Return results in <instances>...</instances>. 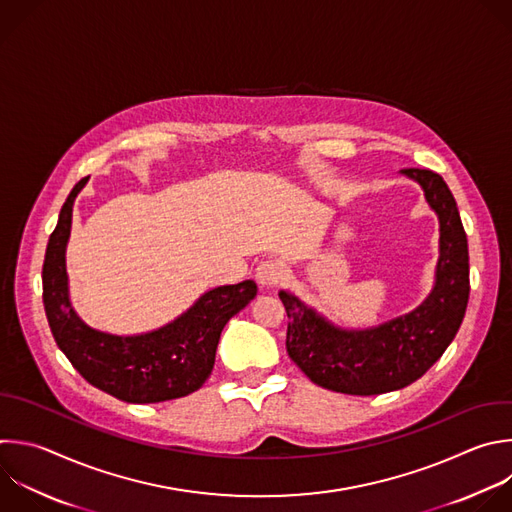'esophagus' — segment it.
<instances>
[{"label": "esophagus", "mask_w": 512, "mask_h": 512, "mask_svg": "<svg viewBox=\"0 0 512 512\" xmlns=\"http://www.w3.org/2000/svg\"><path fill=\"white\" fill-rule=\"evenodd\" d=\"M255 277H257V281L263 287H275V285H279L283 281L285 267H283V263H279L275 259H267V261L259 263Z\"/></svg>", "instance_id": "1"}]
</instances>
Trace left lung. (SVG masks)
I'll return each mask as SVG.
<instances>
[{"instance_id": "left-lung-1", "label": "left lung", "mask_w": 512, "mask_h": 512, "mask_svg": "<svg viewBox=\"0 0 512 512\" xmlns=\"http://www.w3.org/2000/svg\"><path fill=\"white\" fill-rule=\"evenodd\" d=\"M440 219V259L430 297L412 313L380 327L348 331L329 325L295 295L281 291L287 311L285 348L317 386L352 396H378L422 378L454 339L468 303V241L444 179L428 168H404Z\"/></svg>"}]
</instances>
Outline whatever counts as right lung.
Here are the masks:
<instances>
[{
  "label": "right lung",
  "mask_w": 512,
  "mask_h": 512,
  "mask_svg": "<svg viewBox=\"0 0 512 512\" xmlns=\"http://www.w3.org/2000/svg\"><path fill=\"white\" fill-rule=\"evenodd\" d=\"M86 181L68 195L42 267L44 307L58 348L88 384L122 402L154 404L193 394L213 372L225 323L257 295V285L243 281L207 291L179 319L142 335L120 337L88 327L70 307L64 259L72 205Z\"/></svg>",
  "instance_id": "obj_1"
}]
</instances>
